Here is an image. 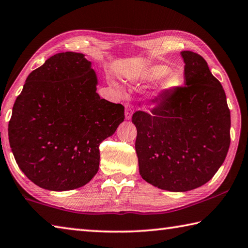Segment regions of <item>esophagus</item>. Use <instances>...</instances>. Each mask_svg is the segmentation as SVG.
Instances as JSON below:
<instances>
[{"label":"esophagus","instance_id":"34e87169","mask_svg":"<svg viewBox=\"0 0 248 248\" xmlns=\"http://www.w3.org/2000/svg\"><path fill=\"white\" fill-rule=\"evenodd\" d=\"M132 114H133V111H132V107H131V105L130 104H127L125 105V111H124V116H125V119H131V117H132Z\"/></svg>","mask_w":248,"mask_h":248}]
</instances>
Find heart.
Instances as JSON below:
<instances>
[{
  "label": "heart",
  "mask_w": 248,
  "mask_h": 248,
  "mask_svg": "<svg viewBox=\"0 0 248 248\" xmlns=\"http://www.w3.org/2000/svg\"><path fill=\"white\" fill-rule=\"evenodd\" d=\"M169 73L170 69L167 66L156 65L140 71V73L136 75V80L143 83L153 82V81L165 77V76L168 75ZM180 84H181V79H180L178 75H169L168 77L163 81V83H161L159 91L161 94L170 93L174 91Z\"/></svg>",
  "instance_id": "obj_1"
}]
</instances>
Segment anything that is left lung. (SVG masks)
<instances>
[{"label": "left lung", "mask_w": 248, "mask_h": 248, "mask_svg": "<svg viewBox=\"0 0 248 248\" xmlns=\"http://www.w3.org/2000/svg\"><path fill=\"white\" fill-rule=\"evenodd\" d=\"M184 87L152 100L150 114L132 116L141 177L152 186L186 192L204 186L221 167L230 146V109L221 83L206 61L181 53Z\"/></svg>", "instance_id": "left-lung-1"}]
</instances>
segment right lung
<instances>
[{
  "label": "right lung",
  "mask_w": 248,
  "mask_h": 248,
  "mask_svg": "<svg viewBox=\"0 0 248 248\" xmlns=\"http://www.w3.org/2000/svg\"><path fill=\"white\" fill-rule=\"evenodd\" d=\"M91 62L58 53L26 79L8 124L18 167L38 186L69 191L91 181L100 144L124 119V107L101 98Z\"/></svg>",
  "instance_id": "right-lung-1"
}]
</instances>
